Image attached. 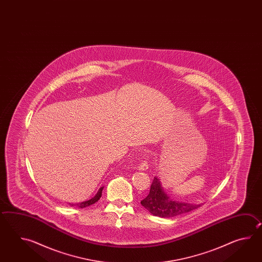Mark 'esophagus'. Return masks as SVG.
Returning a JSON list of instances; mask_svg holds the SVG:
<instances>
[{"label": "esophagus", "instance_id": "obj_1", "mask_svg": "<svg viewBox=\"0 0 262 262\" xmlns=\"http://www.w3.org/2000/svg\"><path fill=\"white\" fill-rule=\"evenodd\" d=\"M149 168V164L147 161H142L139 165V170H147Z\"/></svg>", "mask_w": 262, "mask_h": 262}]
</instances>
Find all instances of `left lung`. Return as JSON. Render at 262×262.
Returning <instances> with one entry per match:
<instances>
[{"instance_id":"8db88e82","label":"left lung","mask_w":262,"mask_h":262,"mask_svg":"<svg viewBox=\"0 0 262 262\" xmlns=\"http://www.w3.org/2000/svg\"><path fill=\"white\" fill-rule=\"evenodd\" d=\"M146 210L158 217L169 218L194 211L201 204L175 201L165 192L159 179L155 177L150 185V193L141 201Z\"/></svg>"}]
</instances>
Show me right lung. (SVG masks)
<instances>
[{"label": "right lung", "instance_id": "obj_1", "mask_svg": "<svg viewBox=\"0 0 262 262\" xmlns=\"http://www.w3.org/2000/svg\"><path fill=\"white\" fill-rule=\"evenodd\" d=\"M103 189H104V186L100 187L99 190L97 191V193H96L92 199H90V200L82 201V202H79V203H75V204H74V203H69V205H70V206H78V208H85V207L90 206V205H92V204H95V202H97V201L100 200Z\"/></svg>", "mask_w": 262, "mask_h": 262}]
</instances>
